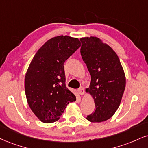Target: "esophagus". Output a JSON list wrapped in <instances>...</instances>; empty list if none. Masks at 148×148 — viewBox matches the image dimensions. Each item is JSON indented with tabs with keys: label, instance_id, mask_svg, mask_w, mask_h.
<instances>
[{
	"label": "esophagus",
	"instance_id": "esophagus-1",
	"mask_svg": "<svg viewBox=\"0 0 148 148\" xmlns=\"http://www.w3.org/2000/svg\"><path fill=\"white\" fill-rule=\"evenodd\" d=\"M78 92H79L80 95H83V94H84L85 90H84V89H83V88L81 87V88H80L79 90H78Z\"/></svg>",
	"mask_w": 148,
	"mask_h": 148
}]
</instances>
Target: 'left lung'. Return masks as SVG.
I'll return each mask as SVG.
<instances>
[{"label": "left lung", "instance_id": "obj_1", "mask_svg": "<svg viewBox=\"0 0 148 148\" xmlns=\"http://www.w3.org/2000/svg\"><path fill=\"white\" fill-rule=\"evenodd\" d=\"M81 54L91 75L90 88L95 110L87 116L91 122H103L111 118L120 106L125 88V76L115 51L97 37H85Z\"/></svg>", "mask_w": 148, "mask_h": 148}]
</instances>
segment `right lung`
<instances>
[{"instance_id": "obj_1", "label": "right lung", "mask_w": 148, "mask_h": 148, "mask_svg": "<svg viewBox=\"0 0 148 148\" xmlns=\"http://www.w3.org/2000/svg\"><path fill=\"white\" fill-rule=\"evenodd\" d=\"M80 46L77 38L54 37L38 49L28 67L25 78L27 101L42 122L58 121L67 104L76 101L65 85L64 63Z\"/></svg>"}]
</instances>
